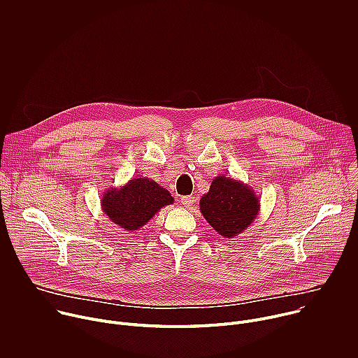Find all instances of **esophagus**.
Here are the masks:
<instances>
[{
	"label": "esophagus",
	"mask_w": 358,
	"mask_h": 358,
	"mask_svg": "<svg viewBox=\"0 0 358 358\" xmlns=\"http://www.w3.org/2000/svg\"><path fill=\"white\" fill-rule=\"evenodd\" d=\"M181 203H182L184 207L189 208V207H192L194 203H195V196H192V195H188V196H182V198H181Z\"/></svg>",
	"instance_id": "obj_1"
}]
</instances>
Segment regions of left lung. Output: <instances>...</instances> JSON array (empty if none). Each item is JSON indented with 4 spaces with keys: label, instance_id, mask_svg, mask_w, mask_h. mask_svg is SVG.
<instances>
[{
    "label": "left lung",
    "instance_id": "obj_1",
    "mask_svg": "<svg viewBox=\"0 0 358 358\" xmlns=\"http://www.w3.org/2000/svg\"><path fill=\"white\" fill-rule=\"evenodd\" d=\"M261 198L239 180L215 177L207 194L199 199V211L207 222L222 236L235 238L257 220Z\"/></svg>",
    "mask_w": 358,
    "mask_h": 358
}]
</instances>
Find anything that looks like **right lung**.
<instances>
[{"label":"right lung","mask_w":358,"mask_h":358,"mask_svg":"<svg viewBox=\"0 0 358 358\" xmlns=\"http://www.w3.org/2000/svg\"><path fill=\"white\" fill-rule=\"evenodd\" d=\"M100 202L113 224L131 232L144 227L163 207L171 206L174 198L155 180L136 177L120 188H108Z\"/></svg>","instance_id":"add662e5"}]
</instances>
